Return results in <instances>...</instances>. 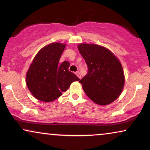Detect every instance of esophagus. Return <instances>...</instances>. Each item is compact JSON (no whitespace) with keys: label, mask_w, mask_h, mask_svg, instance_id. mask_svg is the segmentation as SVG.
I'll return each mask as SVG.
<instances>
[{"label":"esophagus","mask_w":150,"mask_h":150,"mask_svg":"<svg viewBox=\"0 0 150 150\" xmlns=\"http://www.w3.org/2000/svg\"><path fill=\"white\" fill-rule=\"evenodd\" d=\"M75 75H77V77H78L79 79H81V77L80 73H79V71H77V72H76V73H75Z\"/></svg>","instance_id":"34e87169"}]
</instances>
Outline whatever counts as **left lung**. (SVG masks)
I'll list each match as a JSON object with an SVG mask.
<instances>
[{
    "label": "left lung",
    "mask_w": 150,
    "mask_h": 150,
    "mask_svg": "<svg viewBox=\"0 0 150 150\" xmlns=\"http://www.w3.org/2000/svg\"><path fill=\"white\" fill-rule=\"evenodd\" d=\"M78 50L88 67V73L79 81L87 96L100 105L113 102L121 94L125 84L120 62L100 45L81 43Z\"/></svg>",
    "instance_id": "left-lung-1"
}]
</instances>
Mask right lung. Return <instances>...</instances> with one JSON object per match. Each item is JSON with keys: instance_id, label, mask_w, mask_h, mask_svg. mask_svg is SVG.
I'll use <instances>...</instances> for the list:
<instances>
[{"instance_id": "add662e5", "label": "right lung", "mask_w": 150, "mask_h": 150, "mask_svg": "<svg viewBox=\"0 0 150 150\" xmlns=\"http://www.w3.org/2000/svg\"><path fill=\"white\" fill-rule=\"evenodd\" d=\"M65 47L63 43H50L41 49L34 58L26 74V84L37 100L52 102L66 91L72 82L79 80L69 71V62L59 64Z\"/></svg>"}]
</instances>
